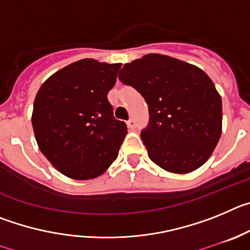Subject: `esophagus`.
Here are the masks:
<instances>
[{"mask_svg": "<svg viewBox=\"0 0 250 250\" xmlns=\"http://www.w3.org/2000/svg\"><path fill=\"white\" fill-rule=\"evenodd\" d=\"M127 127L129 129H135V120L134 119H130V120H127Z\"/></svg>", "mask_w": 250, "mask_h": 250, "instance_id": "obj_1", "label": "esophagus"}]
</instances>
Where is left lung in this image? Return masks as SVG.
Here are the masks:
<instances>
[{
	"instance_id": "8db88e82",
	"label": "left lung",
	"mask_w": 250,
	"mask_h": 250,
	"mask_svg": "<svg viewBox=\"0 0 250 250\" xmlns=\"http://www.w3.org/2000/svg\"><path fill=\"white\" fill-rule=\"evenodd\" d=\"M149 107L141 139L149 158L167 171L187 174L202 167L222 135V99L203 70L174 57L149 54L119 72Z\"/></svg>"
}]
</instances>
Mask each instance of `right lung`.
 Here are the masks:
<instances>
[{
	"label": "right lung",
	"instance_id": "1",
	"mask_svg": "<svg viewBox=\"0 0 250 250\" xmlns=\"http://www.w3.org/2000/svg\"><path fill=\"white\" fill-rule=\"evenodd\" d=\"M120 66L80 60L55 72L37 92L32 111L37 145L68 178H98L118 158L127 127L114 118L107 92Z\"/></svg>",
	"mask_w": 250,
	"mask_h": 250
}]
</instances>
